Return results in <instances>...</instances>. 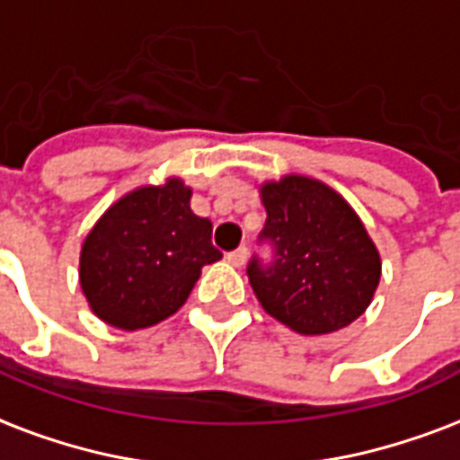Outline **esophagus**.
<instances>
[{
  "label": "esophagus",
  "instance_id": "1",
  "mask_svg": "<svg viewBox=\"0 0 460 460\" xmlns=\"http://www.w3.org/2000/svg\"><path fill=\"white\" fill-rule=\"evenodd\" d=\"M226 261H229L234 268H243L245 261H248V248L241 245V248H236V251H231V253L226 255Z\"/></svg>",
  "mask_w": 460,
  "mask_h": 460
}]
</instances>
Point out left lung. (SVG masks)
<instances>
[{
	"label": "left lung",
	"instance_id": "obj_1",
	"mask_svg": "<svg viewBox=\"0 0 460 460\" xmlns=\"http://www.w3.org/2000/svg\"><path fill=\"white\" fill-rule=\"evenodd\" d=\"M261 199L268 212L261 241L272 245V262H248L261 306L301 335L357 321L374 299L381 258L355 209L306 175L262 183Z\"/></svg>",
	"mask_w": 460,
	"mask_h": 460
}]
</instances>
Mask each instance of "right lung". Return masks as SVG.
I'll use <instances>...</instances> for the list:
<instances>
[{
	"instance_id": "obj_1",
	"label": "right lung",
	"mask_w": 460,
	"mask_h": 460,
	"mask_svg": "<svg viewBox=\"0 0 460 460\" xmlns=\"http://www.w3.org/2000/svg\"><path fill=\"white\" fill-rule=\"evenodd\" d=\"M181 178L128 192L84 238L79 282L91 311L120 331H139L173 315L199 272L222 253L212 222L190 209Z\"/></svg>"
}]
</instances>
